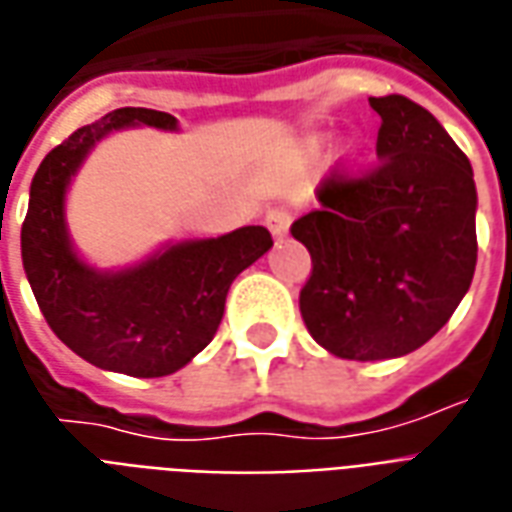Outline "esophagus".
Here are the masks:
<instances>
[{"label":"esophagus","instance_id":"34e87169","mask_svg":"<svg viewBox=\"0 0 512 512\" xmlns=\"http://www.w3.org/2000/svg\"><path fill=\"white\" fill-rule=\"evenodd\" d=\"M292 220V212L286 210V207H272V210L267 212V229H270L275 237H286Z\"/></svg>","mask_w":512,"mask_h":512}]
</instances>
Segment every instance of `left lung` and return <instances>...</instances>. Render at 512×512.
Wrapping results in <instances>:
<instances>
[{
    "instance_id": "1",
    "label": "left lung",
    "mask_w": 512,
    "mask_h": 512,
    "mask_svg": "<svg viewBox=\"0 0 512 512\" xmlns=\"http://www.w3.org/2000/svg\"><path fill=\"white\" fill-rule=\"evenodd\" d=\"M382 117L374 169L324 179L319 210L292 223L311 253L300 292L313 341L343 360H387L431 341L477 264L469 158L431 111L368 98Z\"/></svg>"
}]
</instances>
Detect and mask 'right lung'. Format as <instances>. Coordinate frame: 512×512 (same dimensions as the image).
I'll return each mask as SVG.
<instances>
[{"label":"right lung","mask_w":512,"mask_h":512,"mask_svg":"<svg viewBox=\"0 0 512 512\" xmlns=\"http://www.w3.org/2000/svg\"><path fill=\"white\" fill-rule=\"evenodd\" d=\"M177 130L152 108H117L48 152L29 188L21 259L48 327L103 371L155 379L188 365L218 333L231 281L272 248L264 226L169 245L136 267L100 272L81 261L65 226V193L89 149L111 130Z\"/></svg>","instance_id":"1"}]
</instances>
